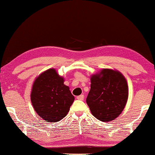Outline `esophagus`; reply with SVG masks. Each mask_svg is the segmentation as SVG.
<instances>
[{"mask_svg": "<svg viewBox=\"0 0 155 155\" xmlns=\"http://www.w3.org/2000/svg\"><path fill=\"white\" fill-rule=\"evenodd\" d=\"M77 98L78 100H81V101H83L84 100V95H81L77 97Z\"/></svg>", "mask_w": 155, "mask_h": 155, "instance_id": "obj_1", "label": "esophagus"}]
</instances>
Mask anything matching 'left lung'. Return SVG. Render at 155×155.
Here are the masks:
<instances>
[{"label":"left lung","mask_w":155,"mask_h":155,"mask_svg":"<svg viewBox=\"0 0 155 155\" xmlns=\"http://www.w3.org/2000/svg\"><path fill=\"white\" fill-rule=\"evenodd\" d=\"M91 90L86 102L97 119L110 121L121 114L127 104L129 90L121 72L104 69L91 76Z\"/></svg>","instance_id":"1"}]
</instances>
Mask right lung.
Here are the masks:
<instances>
[{
	"instance_id": "right-lung-1",
	"label": "right lung",
	"mask_w": 155,
	"mask_h": 155,
	"mask_svg": "<svg viewBox=\"0 0 155 155\" xmlns=\"http://www.w3.org/2000/svg\"><path fill=\"white\" fill-rule=\"evenodd\" d=\"M74 100L69 87L64 84V78L53 68L39 74L32 86V106L45 121L62 120L68 114Z\"/></svg>"
}]
</instances>
